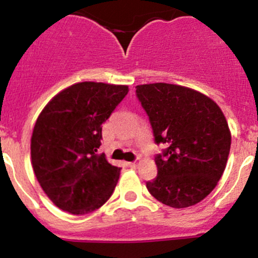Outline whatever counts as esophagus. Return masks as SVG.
Here are the masks:
<instances>
[{
	"instance_id": "1",
	"label": "esophagus",
	"mask_w": 258,
	"mask_h": 258,
	"mask_svg": "<svg viewBox=\"0 0 258 258\" xmlns=\"http://www.w3.org/2000/svg\"><path fill=\"white\" fill-rule=\"evenodd\" d=\"M128 165H130V167H131V168H136L137 165H138V163H137V162H130Z\"/></svg>"
}]
</instances>
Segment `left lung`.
Masks as SVG:
<instances>
[{
    "label": "left lung",
    "instance_id": "left-lung-1",
    "mask_svg": "<svg viewBox=\"0 0 258 258\" xmlns=\"http://www.w3.org/2000/svg\"><path fill=\"white\" fill-rule=\"evenodd\" d=\"M157 143V178L148 191L170 208L193 207L213 191L224 173L231 132L221 108L207 95L167 83L136 86Z\"/></svg>",
    "mask_w": 258,
    "mask_h": 258
}]
</instances>
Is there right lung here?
<instances>
[{"mask_svg": "<svg viewBox=\"0 0 258 258\" xmlns=\"http://www.w3.org/2000/svg\"><path fill=\"white\" fill-rule=\"evenodd\" d=\"M127 93V85L83 81L56 94L39 113L31 138L32 167L55 207L84 215L111 197L121 168L96 152L101 124Z\"/></svg>", "mask_w": 258, "mask_h": 258, "instance_id": "obj_1", "label": "right lung"}]
</instances>
